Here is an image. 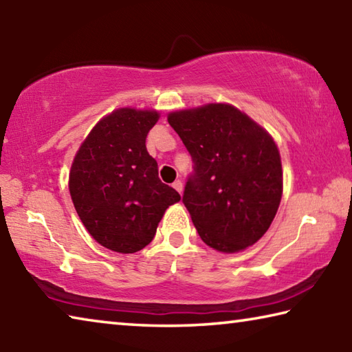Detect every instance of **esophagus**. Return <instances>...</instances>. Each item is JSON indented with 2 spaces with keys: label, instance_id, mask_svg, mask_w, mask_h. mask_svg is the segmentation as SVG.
<instances>
[{
  "label": "esophagus",
  "instance_id": "obj_1",
  "mask_svg": "<svg viewBox=\"0 0 352 352\" xmlns=\"http://www.w3.org/2000/svg\"><path fill=\"white\" fill-rule=\"evenodd\" d=\"M172 188H174V189L177 190V192L182 194V190H183V183H182V180H175L174 184H172Z\"/></svg>",
  "mask_w": 352,
  "mask_h": 352
}]
</instances>
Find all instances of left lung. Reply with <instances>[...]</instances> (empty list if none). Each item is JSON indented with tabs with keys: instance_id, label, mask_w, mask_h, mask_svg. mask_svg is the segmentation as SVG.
I'll use <instances>...</instances> for the list:
<instances>
[{
	"instance_id": "1",
	"label": "left lung",
	"mask_w": 352,
	"mask_h": 352,
	"mask_svg": "<svg viewBox=\"0 0 352 352\" xmlns=\"http://www.w3.org/2000/svg\"><path fill=\"white\" fill-rule=\"evenodd\" d=\"M168 121L194 163L183 204L201 241L223 253L253 245L269 230L283 195L275 141L226 104L170 113Z\"/></svg>"
}]
</instances>
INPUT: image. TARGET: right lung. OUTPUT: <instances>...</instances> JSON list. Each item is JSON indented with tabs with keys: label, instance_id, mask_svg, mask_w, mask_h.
Listing matches in <instances>:
<instances>
[{
	"label": "right lung",
	"instance_id": "right-lung-1",
	"mask_svg": "<svg viewBox=\"0 0 352 352\" xmlns=\"http://www.w3.org/2000/svg\"><path fill=\"white\" fill-rule=\"evenodd\" d=\"M157 111L119 109L96 124L77 152L69 194L94 241L118 253L151 243L164 211L180 194L158 178L146 138Z\"/></svg>",
	"mask_w": 352,
	"mask_h": 352
}]
</instances>
